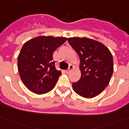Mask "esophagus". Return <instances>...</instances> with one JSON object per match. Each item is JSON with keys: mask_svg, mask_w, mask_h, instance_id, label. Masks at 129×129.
I'll list each match as a JSON object with an SVG mask.
<instances>
[{"mask_svg": "<svg viewBox=\"0 0 129 129\" xmlns=\"http://www.w3.org/2000/svg\"><path fill=\"white\" fill-rule=\"evenodd\" d=\"M73 68H74V66L73 65H69V69H67V73H69V72H70V71H71V70H72V69H73Z\"/></svg>", "mask_w": 129, "mask_h": 129, "instance_id": "esophagus-1", "label": "esophagus"}]
</instances>
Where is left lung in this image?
Here are the masks:
<instances>
[{
    "instance_id": "1",
    "label": "left lung",
    "mask_w": 129,
    "mask_h": 129,
    "mask_svg": "<svg viewBox=\"0 0 129 129\" xmlns=\"http://www.w3.org/2000/svg\"><path fill=\"white\" fill-rule=\"evenodd\" d=\"M68 42L78 54L81 77L72 84L79 95L91 98L108 86L113 72L112 54L98 41L87 38H69Z\"/></svg>"
}]
</instances>
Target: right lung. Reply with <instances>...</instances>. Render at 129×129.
Listing matches in <instances>:
<instances>
[{
	"mask_svg": "<svg viewBox=\"0 0 129 129\" xmlns=\"http://www.w3.org/2000/svg\"><path fill=\"white\" fill-rule=\"evenodd\" d=\"M67 40L41 36L23 45L18 56V69L23 84L31 91L44 94L55 86L62 73L55 69L53 53Z\"/></svg>",
	"mask_w": 129,
	"mask_h": 129,
	"instance_id": "right-lung-1",
	"label": "right lung"
}]
</instances>
